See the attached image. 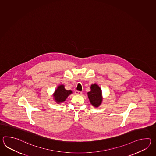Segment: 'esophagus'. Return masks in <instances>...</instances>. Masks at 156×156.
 <instances>
[{"label": "esophagus", "mask_w": 156, "mask_h": 156, "mask_svg": "<svg viewBox=\"0 0 156 156\" xmlns=\"http://www.w3.org/2000/svg\"><path fill=\"white\" fill-rule=\"evenodd\" d=\"M75 94H76V95H81V94H82V92H81V91H77V90H76V91H75Z\"/></svg>", "instance_id": "1"}]
</instances>
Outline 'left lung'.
<instances>
[{"mask_svg": "<svg viewBox=\"0 0 156 156\" xmlns=\"http://www.w3.org/2000/svg\"><path fill=\"white\" fill-rule=\"evenodd\" d=\"M91 91L87 93L90 102L93 106L97 108L99 106L103 101L101 89L97 84H93L90 87Z\"/></svg>", "mask_w": 156, "mask_h": 156, "instance_id": "8db88e82", "label": "left lung"}]
</instances>
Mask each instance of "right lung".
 I'll return each instance as SVG.
<instances>
[{
	"instance_id": "right-lung-1",
	"label": "right lung",
	"mask_w": 156,
	"mask_h": 156,
	"mask_svg": "<svg viewBox=\"0 0 156 156\" xmlns=\"http://www.w3.org/2000/svg\"><path fill=\"white\" fill-rule=\"evenodd\" d=\"M72 93V91L65 89L63 85H60L57 87L56 90L53 94L54 99L58 104L62 103L66 100L67 98Z\"/></svg>"
}]
</instances>
